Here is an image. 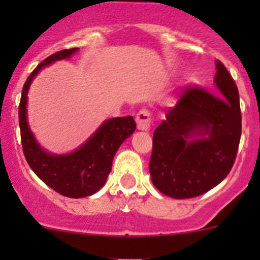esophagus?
Returning a JSON list of instances; mask_svg holds the SVG:
<instances>
[{
	"label": "esophagus",
	"mask_w": 260,
	"mask_h": 260,
	"mask_svg": "<svg viewBox=\"0 0 260 260\" xmlns=\"http://www.w3.org/2000/svg\"><path fill=\"white\" fill-rule=\"evenodd\" d=\"M135 119H137L138 130L147 132V130H150L151 125H152V113L148 109H141L138 112Z\"/></svg>",
	"instance_id": "esophagus-1"
}]
</instances>
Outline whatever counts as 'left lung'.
Listing matches in <instances>:
<instances>
[{
    "instance_id": "left-lung-1",
    "label": "left lung",
    "mask_w": 260,
    "mask_h": 260,
    "mask_svg": "<svg viewBox=\"0 0 260 260\" xmlns=\"http://www.w3.org/2000/svg\"><path fill=\"white\" fill-rule=\"evenodd\" d=\"M219 96L187 86L153 133L150 173L158 191L174 199L194 198L228 176L241 139L236 82L216 61Z\"/></svg>"
}]
</instances>
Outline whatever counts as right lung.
<instances>
[{"mask_svg": "<svg viewBox=\"0 0 260 260\" xmlns=\"http://www.w3.org/2000/svg\"><path fill=\"white\" fill-rule=\"evenodd\" d=\"M77 50L78 48L59 50L39 63L23 86L19 103L20 139L29 168L54 191L69 198H83L102 189L112 171L117 150L137 127L132 116L108 119L83 146L68 155H52L39 146L27 123L26 104L29 84L44 66L69 58Z\"/></svg>", "mask_w": 260, "mask_h": 260, "instance_id": "obj_1", "label": "right lung"}]
</instances>
